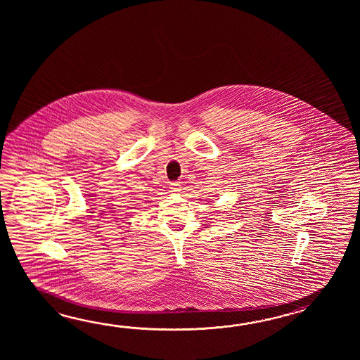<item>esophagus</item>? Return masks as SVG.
<instances>
[{"label": "esophagus", "instance_id": "1", "mask_svg": "<svg viewBox=\"0 0 360 360\" xmlns=\"http://www.w3.org/2000/svg\"><path fill=\"white\" fill-rule=\"evenodd\" d=\"M180 183L179 181H174V183L169 184V189H171V191H180Z\"/></svg>", "mask_w": 360, "mask_h": 360}]
</instances>
